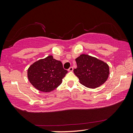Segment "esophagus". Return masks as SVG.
Returning <instances> with one entry per match:
<instances>
[{
  "mask_svg": "<svg viewBox=\"0 0 133 133\" xmlns=\"http://www.w3.org/2000/svg\"><path fill=\"white\" fill-rule=\"evenodd\" d=\"M68 71H70V72H71V71H73V67H70V68L69 69V70H68Z\"/></svg>",
  "mask_w": 133,
  "mask_h": 133,
  "instance_id": "esophagus-1",
  "label": "esophagus"
}]
</instances>
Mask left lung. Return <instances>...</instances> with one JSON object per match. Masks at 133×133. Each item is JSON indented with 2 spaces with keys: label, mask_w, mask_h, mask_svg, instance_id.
Listing matches in <instances>:
<instances>
[{
  "label": "left lung",
  "mask_w": 133,
  "mask_h": 133,
  "mask_svg": "<svg viewBox=\"0 0 133 133\" xmlns=\"http://www.w3.org/2000/svg\"><path fill=\"white\" fill-rule=\"evenodd\" d=\"M74 74L83 86L95 89L103 84L109 77V67L105 62L88 55L82 54L75 59Z\"/></svg>",
  "instance_id": "left-lung-1"
}]
</instances>
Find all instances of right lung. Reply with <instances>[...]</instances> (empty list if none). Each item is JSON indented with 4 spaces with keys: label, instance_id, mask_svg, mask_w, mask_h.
Instances as JSON below:
<instances>
[{
    "label": "right lung",
    "instance_id": "obj_1",
    "mask_svg": "<svg viewBox=\"0 0 133 133\" xmlns=\"http://www.w3.org/2000/svg\"><path fill=\"white\" fill-rule=\"evenodd\" d=\"M67 72L61 61L50 55L31 65L28 69L27 75L30 82L35 88L47 92L60 85Z\"/></svg>",
    "mask_w": 133,
    "mask_h": 133
}]
</instances>
